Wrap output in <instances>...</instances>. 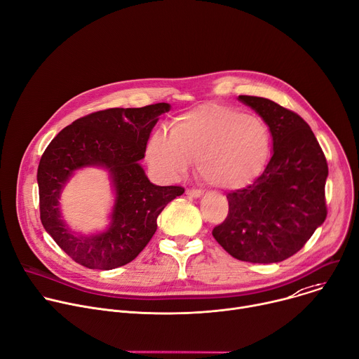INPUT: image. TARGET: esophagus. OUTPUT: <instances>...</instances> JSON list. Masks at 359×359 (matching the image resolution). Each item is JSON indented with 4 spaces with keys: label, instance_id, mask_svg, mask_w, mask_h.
<instances>
[{
    "label": "esophagus",
    "instance_id": "obj_1",
    "mask_svg": "<svg viewBox=\"0 0 359 359\" xmlns=\"http://www.w3.org/2000/svg\"><path fill=\"white\" fill-rule=\"evenodd\" d=\"M186 194H187V196H190V198H196L198 199V198H202L203 191L199 190V189H187Z\"/></svg>",
    "mask_w": 359,
    "mask_h": 359
}]
</instances>
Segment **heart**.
Listing matches in <instances>:
<instances>
[{"mask_svg":"<svg viewBox=\"0 0 359 359\" xmlns=\"http://www.w3.org/2000/svg\"><path fill=\"white\" fill-rule=\"evenodd\" d=\"M272 151L271 130L264 118L239 109L206 104L173 118L170 135L153 133L146 156L160 175L184 176L190 161L212 186L241 189L264 172Z\"/></svg>","mask_w":359,"mask_h":359,"instance_id":"heart-1","label":"heart"}]
</instances>
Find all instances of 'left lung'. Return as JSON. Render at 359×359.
Returning a JSON list of instances; mask_svg holds the SVG:
<instances>
[{
	"instance_id": "left-lung-1",
	"label": "left lung",
	"mask_w": 359,
	"mask_h": 359,
	"mask_svg": "<svg viewBox=\"0 0 359 359\" xmlns=\"http://www.w3.org/2000/svg\"><path fill=\"white\" fill-rule=\"evenodd\" d=\"M272 135V157L252 184L227 193L229 213L212 235L233 257L276 264L304 248L327 217L328 165L308 126L272 100L239 95Z\"/></svg>"
}]
</instances>
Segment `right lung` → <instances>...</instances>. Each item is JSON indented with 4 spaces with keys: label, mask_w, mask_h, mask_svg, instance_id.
Instances as JSON below:
<instances>
[{
    "label": "right lung",
    "mask_w": 359,
    "mask_h": 359,
    "mask_svg": "<svg viewBox=\"0 0 359 359\" xmlns=\"http://www.w3.org/2000/svg\"><path fill=\"white\" fill-rule=\"evenodd\" d=\"M169 110L157 103L95 111L62 128L46 149L37 172L41 223L77 264L110 271L132 262L154 235L161 210L183 194L180 186L153 184L140 165L158 116ZM84 167L107 170L115 191L108 229L91 236L76 234L59 210L62 189Z\"/></svg>",
    "instance_id": "obj_1"
}]
</instances>
